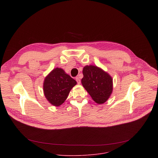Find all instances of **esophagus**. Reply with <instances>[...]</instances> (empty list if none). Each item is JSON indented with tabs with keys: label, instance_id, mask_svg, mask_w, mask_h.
I'll return each instance as SVG.
<instances>
[{
	"label": "esophagus",
	"instance_id": "34e87169",
	"mask_svg": "<svg viewBox=\"0 0 158 158\" xmlns=\"http://www.w3.org/2000/svg\"><path fill=\"white\" fill-rule=\"evenodd\" d=\"M76 81H77V82L78 84H79L81 83V80H80L79 77H76Z\"/></svg>",
	"mask_w": 158,
	"mask_h": 158
}]
</instances>
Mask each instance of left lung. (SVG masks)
Wrapping results in <instances>:
<instances>
[{
  "label": "left lung",
  "instance_id": "obj_1",
  "mask_svg": "<svg viewBox=\"0 0 158 158\" xmlns=\"http://www.w3.org/2000/svg\"><path fill=\"white\" fill-rule=\"evenodd\" d=\"M82 86L98 104H104L110 96L113 90L112 77L100 67L87 65L84 67Z\"/></svg>",
  "mask_w": 158,
  "mask_h": 158
}]
</instances>
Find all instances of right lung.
<instances>
[{
	"instance_id": "obj_1",
	"label": "right lung",
	"mask_w": 158,
	"mask_h": 158,
	"mask_svg": "<svg viewBox=\"0 0 158 158\" xmlns=\"http://www.w3.org/2000/svg\"><path fill=\"white\" fill-rule=\"evenodd\" d=\"M77 82L62 68L56 67L45 77L43 91L50 104L58 107L62 104Z\"/></svg>"
}]
</instances>
